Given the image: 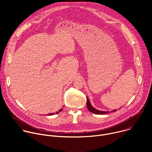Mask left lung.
<instances>
[{
    "mask_svg": "<svg viewBox=\"0 0 152 152\" xmlns=\"http://www.w3.org/2000/svg\"><path fill=\"white\" fill-rule=\"evenodd\" d=\"M87 107L88 109V110L90 112H92L94 114H97V115H104L105 113H109V112H116V109H114V110H112L111 111H103V110H97V109L94 108L91 104L89 99H88V97H87ZM121 108V107H120ZM119 108V109H120Z\"/></svg>",
    "mask_w": 152,
    "mask_h": 152,
    "instance_id": "1",
    "label": "left lung"
}]
</instances>
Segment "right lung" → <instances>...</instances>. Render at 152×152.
Returning <instances> with one entry per match:
<instances>
[{
	"label": "right lung",
	"mask_w": 152,
	"mask_h": 152,
	"mask_svg": "<svg viewBox=\"0 0 152 152\" xmlns=\"http://www.w3.org/2000/svg\"><path fill=\"white\" fill-rule=\"evenodd\" d=\"M62 108H61V109H59L58 112H56V113H58L59 112L62 111ZM54 114H55V113H49V114H48V115H54Z\"/></svg>",
	"instance_id": "1"
}]
</instances>
